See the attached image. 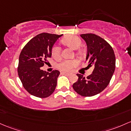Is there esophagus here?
<instances>
[{"label":"esophagus","mask_w":131,"mask_h":131,"mask_svg":"<svg viewBox=\"0 0 131 131\" xmlns=\"http://www.w3.org/2000/svg\"><path fill=\"white\" fill-rule=\"evenodd\" d=\"M61 74H64V75H67V76H70V74H71V73H67V72H61Z\"/></svg>","instance_id":"obj_1"}]
</instances>
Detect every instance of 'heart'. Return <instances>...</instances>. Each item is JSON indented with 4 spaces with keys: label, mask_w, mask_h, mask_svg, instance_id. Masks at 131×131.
Returning a JSON list of instances; mask_svg holds the SVG:
<instances>
[{
    "label": "heart",
    "mask_w": 131,
    "mask_h": 131,
    "mask_svg": "<svg viewBox=\"0 0 131 131\" xmlns=\"http://www.w3.org/2000/svg\"><path fill=\"white\" fill-rule=\"evenodd\" d=\"M61 42L73 50H77L80 48L82 43L81 40L75 35H68L64 37L61 40ZM61 50L58 46L54 45L51 49V55L54 58L57 59L60 57ZM78 62L76 60H63L58 64V67L63 71H68L77 65Z\"/></svg>",
    "instance_id": "obj_1"
}]
</instances>
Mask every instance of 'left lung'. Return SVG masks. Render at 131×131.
<instances>
[{
    "label": "left lung",
    "mask_w": 131,
    "mask_h": 131,
    "mask_svg": "<svg viewBox=\"0 0 131 131\" xmlns=\"http://www.w3.org/2000/svg\"><path fill=\"white\" fill-rule=\"evenodd\" d=\"M87 45L86 60L88 67H94L93 73L86 78L77 74L78 81L73 84L78 94L90 97L102 92L110 83L116 67L114 50L105 40L93 34H81Z\"/></svg>",
    "instance_id": "8db88e82"
}]
</instances>
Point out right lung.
<instances>
[{"instance_id": "add662e5", "label": "right lung", "mask_w": 131, "mask_h": 131, "mask_svg": "<svg viewBox=\"0 0 131 131\" xmlns=\"http://www.w3.org/2000/svg\"><path fill=\"white\" fill-rule=\"evenodd\" d=\"M62 35L42 33L25 45L19 57L18 74L24 88L31 95L41 98L50 96L57 84L60 71L48 73L41 67L47 64L51 49Z\"/></svg>"}]
</instances>
